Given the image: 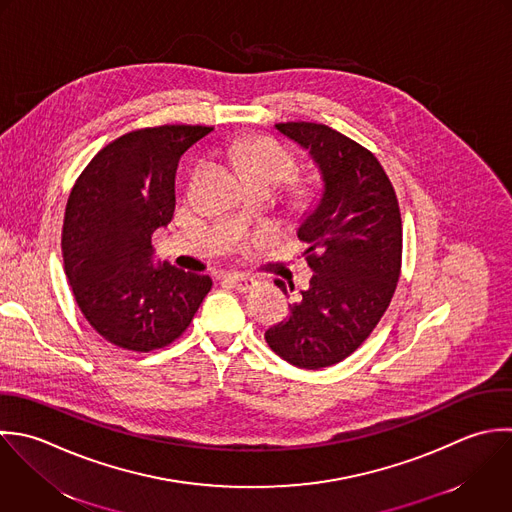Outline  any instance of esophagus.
<instances>
[{"instance_id": "34e87169", "label": "esophagus", "mask_w": 512, "mask_h": 512, "mask_svg": "<svg viewBox=\"0 0 512 512\" xmlns=\"http://www.w3.org/2000/svg\"><path fill=\"white\" fill-rule=\"evenodd\" d=\"M225 281H227L233 289H237V291H241V293H247V291L255 289V285H257V281H255L253 277L241 275V273H229V275H225Z\"/></svg>"}]
</instances>
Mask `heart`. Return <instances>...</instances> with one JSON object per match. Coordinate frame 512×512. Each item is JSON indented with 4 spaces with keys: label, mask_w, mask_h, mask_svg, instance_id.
<instances>
[{
    "label": "heart",
    "mask_w": 512,
    "mask_h": 512,
    "mask_svg": "<svg viewBox=\"0 0 512 512\" xmlns=\"http://www.w3.org/2000/svg\"><path fill=\"white\" fill-rule=\"evenodd\" d=\"M233 155L247 175H269L277 183L293 171V157L271 137H251L235 145Z\"/></svg>",
    "instance_id": "heart-1"
}]
</instances>
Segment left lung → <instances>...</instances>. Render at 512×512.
Returning <instances> with one entry per match:
<instances>
[{
    "mask_svg": "<svg viewBox=\"0 0 512 512\" xmlns=\"http://www.w3.org/2000/svg\"><path fill=\"white\" fill-rule=\"evenodd\" d=\"M309 151L323 179L317 207L297 237L313 269L289 317L265 331L269 347L301 369L347 359L385 315L401 275L403 227L395 189L377 157L347 135L309 121L275 125ZM285 295L293 285L277 279Z\"/></svg>",
    "mask_w": 512,
    "mask_h": 512,
    "instance_id": "8db88e82",
    "label": "left lung"
}]
</instances>
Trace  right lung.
<instances>
[{"label": "right lung", "instance_id": "1", "mask_svg": "<svg viewBox=\"0 0 512 512\" xmlns=\"http://www.w3.org/2000/svg\"><path fill=\"white\" fill-rule=\"evenodd\" d=\"M213 127L161 125L105 145L75 181L61 251L75 301L109 343L147 353L173 343L211 291V277L153 263L151 235L175 211L179 157Z\"/></svg>", "mask_w": 512, "mask_h": 512}]
</instances>
